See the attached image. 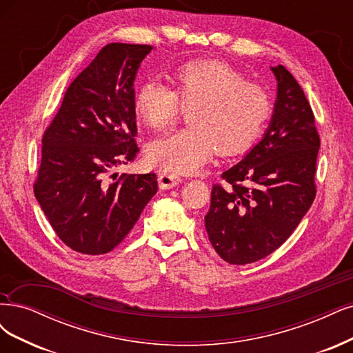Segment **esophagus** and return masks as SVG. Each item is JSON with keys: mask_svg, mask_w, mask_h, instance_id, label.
Here are the masks:
<instances>
[{"mask_svg": "<svg viewBox=\"0 0 353 353\" xmlns=\"http://www.w3.org/2000/svg\"><path fill=\"white\" fill-rule=\"evenodd\" d=\"M159 187L162 190H169V188H174L176 187L178 184H181V176H176V175H172V174H166V172H161L159 174Z\"/></svg>", "mask_w": 353, "mask_h": 353, "instance_id": "34e87169", "label": "esophagus"}]
</instances>
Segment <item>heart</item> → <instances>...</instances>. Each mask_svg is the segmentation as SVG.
I'll use <instances>...</instances> for the list:
<instances>
[{
  "label": "heart",
  "mask_w": 353,
  "mask_h": 353,
  "mask_svg": "<svg viewBox=\"0 0 353 353\" xmlns=\"http://www.w3.org/2000/svg\"><path fill=\"white\" fill-rule=\"evenodd\" d=\"M172 89L148 80L137 89L134 108L144 124L162 131L190 108L191 124L154 140L148 161L169 174H192L217 150L222 156L247 152L273 112L270 92L223 61L199 59L169 74Z\"/></svg>",
  "instance_id": "1"
}]
</instances>
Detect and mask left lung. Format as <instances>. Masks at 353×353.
Here are the masks:
<instances>
[{
	"instance_id": "1",
	"label": "left lung",
	"mask_w": 353,
	"mask_h": 353,
	"mask_svg": "<svg viewBox=\"0 0 353 353\" xmlns=\"http://www.w3.org/2000/svg\"><path fill=\"white\" fill-rule=\"evenodd\" d=\"M277 101L263 140L212 188L205 230L229 264L270 255L292 235L315 199L320 136L305 93L283 67H272Z\"/></svg>"
}]
</instances>
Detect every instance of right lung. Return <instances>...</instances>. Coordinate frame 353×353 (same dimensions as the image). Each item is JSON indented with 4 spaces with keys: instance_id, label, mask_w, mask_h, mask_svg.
Listing matches in <instances>:
<instances>
[{
    "instance_id": "add662e5",
    "label": "right lung",
    "mask_w": 353,
    "mask_h": 353,
    "mask_svg": "<svg viewBox=\"0 0 353 353\" xmlns=\"http://www.w3.org/2000/svg\"><path fill=\"white\" fill-rule=\"evenodd\" d=\"M152 50L103 46L72 80L43 132L33 191L58 238L77 252L112 251L157 192L156 174L111 175L140 150L132 83Z\"/></svg>"
}]
</instances>
